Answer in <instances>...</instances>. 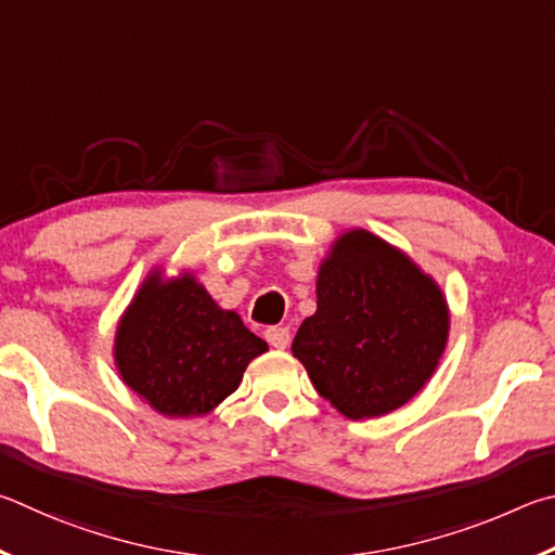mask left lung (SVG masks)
Segmentation results:
<instances>
[{
  "instance_id": "8db88e82",
  "label": "left lung",
  "mask_w": 555,
  "mask_h": 555,
  "mask_svg": "<svg viewBox=\"0 0 555 555\" xmlns=\"http://www.w3.org/2000/svg\"><path fill=\"white\" fill-rule=\"evenodd\" d=\"M268 344L227 312L190 272H153L116 328L121 380L155 412L202 416L238 390L253 358Z\"/></svg>"
}]
</instances>
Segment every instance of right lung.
Instances as JSON below:
<instances>
[{"label": "right lung", "instance_id": "add662e5", "mask_svg": "<svg viewBox=\"0 0 555 555\" xmlns=\"http://www.w3.org/2000/svg\"><path fill=\"white\" fill-rule=\"evenodd\" d=\"M449 341L439 285L363 229L334 243L319 268L317 314L293 353L317 392L348 420L390 414L434 375Z\"/></svg>", "mask_w": 555, "mask_h": 555}]
</instances>
